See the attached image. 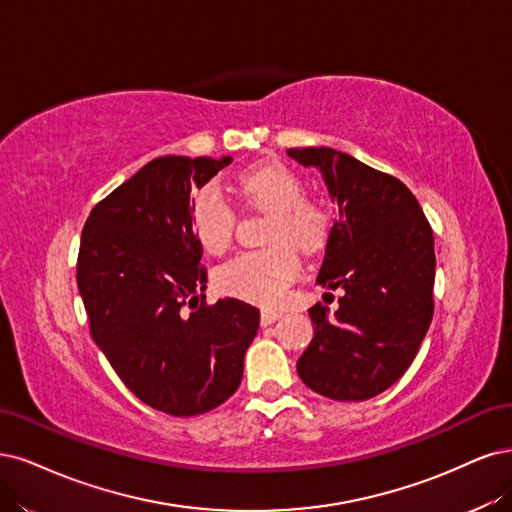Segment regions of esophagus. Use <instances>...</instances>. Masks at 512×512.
Instances as JSON below:
<instances>
[{"label": "esophagus", "mask_w": 512, "mask_h": 512, "mask_svg": "<svg viewBox=\"0 0 512 512\" xmlns=\"http://www.w3.org/2000/svg\"><path fill=\"white\" fill-rule=\"evenodd\" d=\"M280 317H283V312H280V310L263 308V310H261V325H272V323L278 321Z\"/></svg>", "instance_id": "obj_1"}]
</instances>
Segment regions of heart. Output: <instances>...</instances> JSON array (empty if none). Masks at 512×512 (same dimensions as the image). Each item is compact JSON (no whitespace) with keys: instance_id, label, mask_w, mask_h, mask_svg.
Here are the masks:
<instances>
[{"instance_id":"1","label":"heart","mask_w":512,"mask_h":512,"mask_svg":"<svg viewBox=\"0 0 512 512\" xmlns=\"http://www.w3.org/2000/svg\"><path fill=\"white\" fill-rule=\"evenodd\" d=\"M238 191L249 206L272 212L268 240L274 244L236 255L217 270L214 283L232 298L272 306L300 272V257L292 245L304 253L321 251L332 234V212L306 197L304 180L280 163L244 172ZM191 225L204 249L221 255L232 244L236 214L217 187L206 185L193 193Z\"/></svg>"}]
</instances>
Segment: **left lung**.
I'll return each instance as SVG.
<instances>
[{
  "instance_id": "8db88e82",
  "label": "left lung",
  "mask_w": 512,
  "mask_h": 512,
  "mask_svg": "<svg viewBox=\"0 0 512 512\" xmlns=\"http://www.w3.org/2000/svg\"><path fill=\"white\" fill-rule=\"evenodd\" d=\"M287 155L319 170L340 210L317 283L344 295L332 317L321 304L308 310L315 338L298 374L329 400H370L408 370L432 323V227L398 178L327 146Z\"/></svg>"
}]
</instances>
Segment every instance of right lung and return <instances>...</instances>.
I'll list each match as a JSON object with an SVG mask.
<instances>
[{
	"label": "right lung",
	"instance_id": "add662e5",
	"mask_svg": "<svg viewBox=\"0 0 512 512\" xmlns=\"http://www.w3.org/2000/svg\"><path fill=\"white\" fill-rule=\"evenodd\" d=\"M232 157H159L97 204L82 229L78 291L91 336L127 389L172 417L202 415L232 395L259 310L200 302L206 268L191 225V189Z\"/></svg>",
	"mask_w": 512,
	"mask_h": 512
}]
</instances>
